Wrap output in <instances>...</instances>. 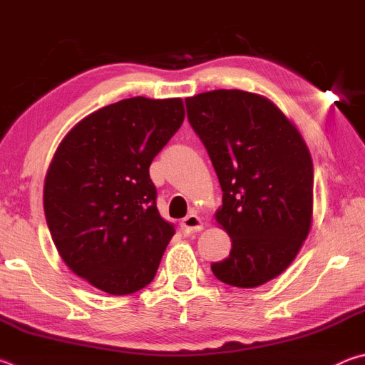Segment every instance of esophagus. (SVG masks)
<instances>
[{
    "mask_svg": "<svg viewBox=\"0 0 365 365\" xmlns=\"http://www.w3.org/2000/svg\"><path fill=\"white\" fill-rule=\"evenodd\" d=\"M180 225H182L183 233L190 235V233H195V232H200L201 230V228H202V220L197 217L196 214H190V215H187V217L182 220Z\"/></svg>",
    "mask_w": 365,
    "mask_h": 365,
    "instance_id": "esophagus-1",
    "label": "esophagus"
}]
</instances>
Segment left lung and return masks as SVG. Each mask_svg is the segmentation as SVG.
<instances>
[{
  "label": "left lung",
  "instance_id": "obj_1",
  "mask_svg": "<svg viewBox=\"0 0 365 365\" xmlns=\"http://www.w3.org/2000/svg\"><path fill=\"white\" fill-rule=\"evenodd\" d=\"M185 104L224 193L215 220L232 238L230 255L211 269L227 285H262L293 262L311 228V154L264 96L214 90Z\"/></svg>",
  "mask_w": 365,
  "mask_h": 365
}]
</instances>
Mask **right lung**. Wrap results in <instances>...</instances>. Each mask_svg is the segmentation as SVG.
Masks as SVG:
<instances>
[{
  "label": "right lung",
  "instance_id": "right-lung-1",
  "mask_svg": "<svg viewBox=\"0 0 365 365\" xmlns=\"http://www.w3.org/2000/svg\"><path fill=\"white\" fill-rule=\"evenodd\" d=\"M180 98H128L66 135L43 191L46 224L73 274L109 294L153 282L174 225L159 215L150 165L180 128Z\"/></svg>",
  "mask_w": 365,
  "mask_h": 365
}]
</instances>
